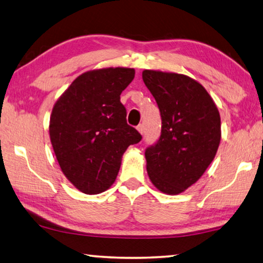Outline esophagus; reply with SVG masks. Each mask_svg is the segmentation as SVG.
Instances as JSON below:
<instances>
[{
    "instance_id": "34e87169",
    "label": "esophagus",
    "mask_w": 263,
    "mask_h": 263,
    "mask_svg": "<svg viewBox=\"0 0 263 263\" xmlns=\"http://www.w3.org/2000/svg\"><path fill=\"white\" fill-rule=\"evenodd\" d=\"M137 130H139L141 134H143V133H144V124L143 123L139 124V126H137Z\"/></svg>"
}]
</instances>
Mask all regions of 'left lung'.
<instances>
[{
	"instance_id": "1",
	"label": "left lung",
	"mask_w": 263,
	"mask_h": 263,
	"mask_svg": "<svg viewBox=\"0 0 263 263\" xmlns=\"http://www.w3.org/2000/svg\"><path fill=\"white\" fill-rule=\"evenodd\" d=\"M162 132L145 149L146 171L160 192L179 194L195 183L213 162L220 142V117L200 83L181 73L144 70Z\"/></svg>"
}]
</instances>
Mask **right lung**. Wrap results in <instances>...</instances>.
Instances as JSON below:
<instances>
[{"label": "right lung", "instance_id": "obj_1", "mask_svg": "<svg viewBox=\"0 0 263 263\" xmlns=\"http://www.w3.org/2000/svg\"><path fill=\"white\" fill-rule=\"evenodd\" d=\"M135 77L130 68L82 73L55 103L49 136L60 167L77 190L99 194L113 185L129 145L142 135L127 123L120 95Z\"/></svg>", "mask_w": 263, "mask_h": 263}]
</instances>
